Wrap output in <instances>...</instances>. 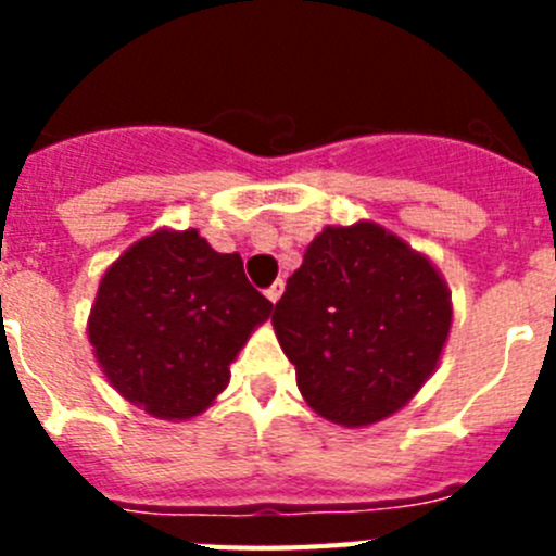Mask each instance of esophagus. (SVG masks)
Wrapping results in <instances>:
<instances>
[{"instance_id":"obj_1","label":"esophagus","mask_w":556,"mask_h":556,"mask_svg":"<svg viewBox=\"0 0 556 556\" xmlns=\"http://www.w3.org/2000/svg\"><path fill=\"white\" fill-rule=\"evenodd\" d=\"M281 294H283V281H275L273 287L267 289V298H269V301H273V303L281 301Z\"/></svg>"}]
</instances>
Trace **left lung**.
Segmentation results:
<instances>
[{"label":"left lung","mask_w":556,"mask_h":556,"mask_svg":"<svg viewBox=\"0 0 556 556\" xmlns=\"http://www.w3.org/2000/svg\"><path fill=\"white\" fill-rule=\"evenodd\" d=\"M306 404L348 429L390 417L434 372L451 294L426 255L372 223L326 228L275 303Z\"/></svg>","instance_id":"obj_1"}]
</instances>
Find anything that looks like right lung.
<instances>
[{"label":"right lung","mask_w":556,"mask_h":556,"mask_svg":"<svg viewBox=\"0 0 556 556\" xmlns=\"http://www.w3.org/2000/svg\"><path fill=\"white\" fill-rule=\"evenodd\" d=\"M269 312L239 253H217L198 230H159L105 273L88 339L130 404L186 420L228 387L230 362Z\"/></svg>","instance_id":"right-lung-1"}]
</instances>
